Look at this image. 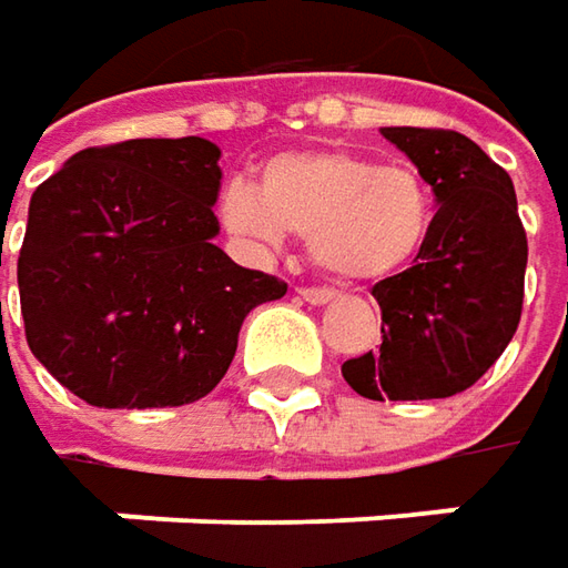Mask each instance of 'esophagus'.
I'll return each mask as SVG.
<instances>
[{"instance_id":"obj_1","label":"esophagus","mask_w":568,"mask_h":568,"mask_svg":"<svg viewBox=\"0 0 568 568\" xmlns=\"http://www.w3.org/2000/svg\"><path fill=\"white\" fill-rule=\"evenodd\" d=\"M298 298H305L308 305H327L336 298V292L333 288H317V285H302L298 288Z\"/></svg>"}]
</instances>
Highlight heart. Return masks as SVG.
Returning <instances> with one entry per match:
<instances>
[{"instance_id":"b5f03b06","label":"heart","mask_w":568,"mask_h":568,"mask_svg":"<svg viewBox=\"0 0 568 568\" xmlns=\"http://www.w3.org/2000/svg\"><path fill=\"white\" fill-rule=\"evenodd\" d=\"M219 212L225 229L254 247L295 235L324 273L378 283L426 247L435 190L413 164H382L353 149H305L273 155L260 186L232 181Z\"/></svg>"}]
</instances>
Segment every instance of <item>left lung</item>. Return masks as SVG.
<instances>
[{
	"label": "left lung",
	"mask_w": 568,
	"mask_h": 568,
	"mask_svg": "<svg viewBox=\"0 0 568 568\" xmlns=\"http://www.w3.org/2000/svg\"><path fill=\"white\" fill-rule=\"evenodd\" d=\"M435 190V222L413 266L375 283L382 349L343 362L368 400H438L477 384L506 353L525 302L528 237L515 186L455 130L384 126Z\"/></svg>",
	"instance_id": "left-lung-1"
}]
</instances>
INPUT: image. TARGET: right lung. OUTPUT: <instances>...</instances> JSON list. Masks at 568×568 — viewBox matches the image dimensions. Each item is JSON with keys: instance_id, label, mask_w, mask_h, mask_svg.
Returning a JSON list of instances; mask_svg holds the SVG:
<instances>
[{"instance_id": "add662e5", "label": "right lung", "mask_w": 568, "mask_h": 568, "mask_svg": "<svg viewBox=\"0 0 568 568\" xmlns=\"http://www.w3.org/2000/svg\"><path fill=\"white\" fill-rule=\"evenodd\" d=\"M210 139L82 149L31 196L18 254L31 353L91 407H184L225 378L247 311L285 283L222 247Z\"/></svg>"}]
</instances>
